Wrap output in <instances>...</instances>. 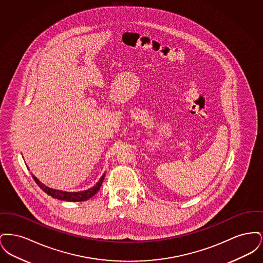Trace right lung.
I'll return each instance as SVG.
<instances>
[{"instance_id": "obj_1", "label": "right lung", "mask_w": 263, "mask_h": 263, "mask_svg": "<svg viewBox=\"0 0 263 263\" xmlns=\"http://www.w3.org/2000/svg\"><path fill=\"white\" fill-rule=\"evenodd\" d=\"M104 175H105V174L102 175V176L100 177V180H99V182L95 186L89 188L88 190L79 191V192H67V191H63V190L53 189V188L46 186L42 182H40L34 175H32V177H33L34 181L37 183L38 186L41 188L45 193H47L51 197L59 199V200L81 202V201H86L89 199V198H91L100 190L101 183H102V181L104 179Z\"/></svg>"}]
</instances>
